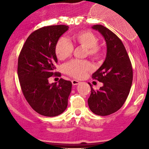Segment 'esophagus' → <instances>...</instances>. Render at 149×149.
Masks as SVG:
<instances>
[{
    "instance_id": "1",
    "label": "esophagus",
    "mask_w": 149,
    "mask_h": 149,
    "mask_svg": "<svg viewBox=\"0 0 149 149\" xmlns=\"http://www.w3.org/2000/svg\"><path fill=\"white\" fill-rule=\"evenodd\" d=\"M79 83H80V82H79V81H77V80H72V84H73V86L78 85V84H79Z\"/></svg>"
}]
</instances>
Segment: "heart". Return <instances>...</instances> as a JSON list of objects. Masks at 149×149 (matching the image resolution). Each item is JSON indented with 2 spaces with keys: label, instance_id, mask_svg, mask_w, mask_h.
<instances>
[{
  "label": "heart",
  "instance_id": "1",
  "mask_svg": "<svg viewBox=\"0 0 149 149\" xmlns=\"http://www.w3.org/2000/svg\"><path fill=\"white\" fill-rule=\"evenodd\" d=\"M73 40L76 44L86 49V55L92 58H98L102 53V48L97 43V37L90 31H81L73 34ZM73 47L65 37H61L57 41L55 52L58 60L63 61L71 55ZM65 71L67 74L76 78L82 79L88 71L93 69L92 65L86 61L73 60L65 64Z\"/></svg>",
  "mask_w": 149,
  "mask_h": 149
}]
</instances>
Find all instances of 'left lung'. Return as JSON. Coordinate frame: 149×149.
<instances>
[{"mask_svg":"<svg viewBox=\"0 0 149 149\" xmlns=\"http://www.w3.org/2000/svg\"><path fill=\"white\" fill-rule=\"evenodd\" d=\"M104 38L106 58L101 67L93 73V79L103 83L97 91L91 86L88 104L91 112L107 116L117 112L124 104L133 82V68L124 45L119 37L102 25H94Z\"/></svg>","mask_w":149,"mask_h":149,"instance_id":"1","label":"left lung"}]
</instances>
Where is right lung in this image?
<instances>
[{
  "label": "right lung",
  "instance_id": "right-lung-1",
  "mask_svg": "<svg viewBox=\"0 0 149 149\" xmlns=\"http://www.w3.org/2000/svg\"><path fill=\"white\" fill-rule=\"evenodd\" d=\"M66 25L44 26L31 33L25 42L18 60V76L24 96L37 113L46 117L62 114L68 106L72 83L61 79L49 84L55 74L58 63L55 47L58 39L68 29Z\"/></svg>",
  "mask_w": 149,
  "mask_h": 149
}]
</instances>
